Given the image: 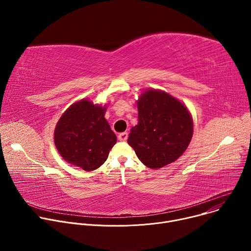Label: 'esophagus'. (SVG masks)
<instances>
[{
	"instance_id": "esophagus-1",
	"label": "esophagus",
	"mask_w": 251,
	"mask_h": 251,
	"mask_svg": "<svg viewBox=\"0 0 251 251\" xmlns=\"http://www.w3.org/2000/svg\"><path fill=\"white\" fill-rule=\"evenodd\" d=\"M128 138V133L127 132H123V133H120L118 135V140L119 141H126Z\"/></svg>"
}]
</instances>
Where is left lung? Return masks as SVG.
<instances>
[{"label":"left lung","instance_id":"1","mask_svg":"<svg viewBox=\"0 0 251 251\" xmlns=\"http://www.w3.org/2000/svg\"><path fill=\"white\" fill-rule=\"evenodd\" d=\"M138 124L132 127L128 144L139 160L151 169L175 162L187 150L194 123L187 107L169 93L149 89L137 101Z\"/></svg>","mask_w":251,"mask_h":251}]
</instances>
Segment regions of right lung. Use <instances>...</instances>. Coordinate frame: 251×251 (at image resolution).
<instances>
[{
  "label": "right lung",
  "instance_id": "obj_1",
  "mask_svg": "<svg viewBox=\"0 0 251 251\" xmlns=\"http://www.w3.org/2000/svg\"><path fill=\"white\" fill-rule=\"evenodd\" d=\"M105 111V106L82 99L62 114L54 130V144L66 162L89 172L107 160L117 138Z\"/></svg>",
  "mask_w": 251,
  "mask_h": 251
}]
</instances>
